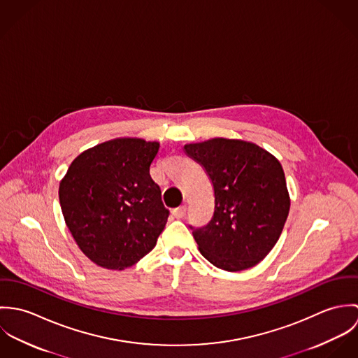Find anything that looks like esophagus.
<instances>
[{"instance_id": "esophagus-1", "label": "esophagus", "mask_w": 358, "mask_h": 358, "mask_svg": "<svg viewBox=\"0 0 358 358\" xmlns=\"http://www.w3.org/2000/svg\"><path fill=\"white\" fill-rule=\"evenodd\" d=\"M186 210H187L186 205H182V206H178V208H175V209L172 210V215H173V217H176V219H182V217H185V215H186Z\"/></svg>"}]
</instances>
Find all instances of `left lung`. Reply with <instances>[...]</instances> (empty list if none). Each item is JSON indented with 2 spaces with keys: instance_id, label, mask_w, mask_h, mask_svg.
<instances>
[{
  "instance_id": "obj_1",
  "label": "left lung",
  "mask_w": 358,
  "mask_h": 358,
  "mask_svg": "<svg viewBox=\"0 0 358 358\" xmlns=\"http://www.w3.org/2000/svg\"><path fill=\"white\" fill-rule=\"evenodd\" d=\"M215 192L209 223L194 229L201 255L227 271L254 267L278 241L289 212L285 175L275 157L254 143L216 138L185 146Z\"/></svg>"
}]
</instances>
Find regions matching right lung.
<instances>
[{
	"instance_id": "obj_1",
	"label": "right lung",
	"mask_w": 358,
	"mask_h": 358,
	"mask_svg": "<svg viewBox=\"0 0 358 358\" xmlns=\"http://www.w3.org/2000/svg\"><path fill=\"white\" fill-rule=\"evenodd\" d=\"M158 148L136 138L104 142L80 154L60 182L66 224L98 266L122 270L155 247L169 216L150 176Z\"/></svg>"
}]
</instances>
